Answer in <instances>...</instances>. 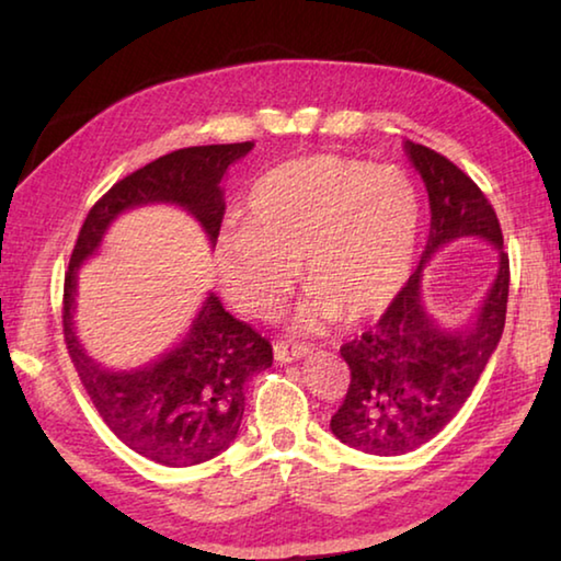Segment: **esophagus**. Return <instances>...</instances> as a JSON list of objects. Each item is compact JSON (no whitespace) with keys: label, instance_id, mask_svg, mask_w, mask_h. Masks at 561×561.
I'll use <instances>...</instances> for the list:
<instances>
[{"label":"esophagus","instance_id":"1","mask_svg":"<svg viewBox=\"0 0 561 561\" xmlns=\"http://www.w3.org/2000/svg\"><path fill=\"white\" fill-rule=\"evenodd\" d=\"M307 354H309V346L294 344V341H274V358H277L279 364H289V360L304 358Z\"/></svg>","mask_w":561,"mask_h":561}]
</instances>
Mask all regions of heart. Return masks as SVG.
I'll return each mask as SVG.
<instances>
[{"label": "heart", "mask_w": 561, "mask_h": 561, "mask_svg": "<svg viewBox=\"0 0 561 561\" xmlns=\"http://www.w3.org/2000/svg\"><path fill=\"white\" fill-rule=\"evenodd\" d=\"M417 217L415 190L396 168L329 153L284 160L247 193L244 227L217 240V274L237 309L270 317L299 267L314 294L299 324H356L381 314L401 289Z\"/></svg>", "instance_id": "1"}]
</instances>
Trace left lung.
Here are the masks:
<instances>
[{
    "label": "left lung",
    "instance_id": "1",
    "mask_svg": "<svg viewBox=\"0 0 561 561\" xmlns=\"http://www.w3.org/2000/svg\"><path fill=\"white\" fill-rule=\"evenodd\" d=\"M431 201V234L411 279L358 339L341 346L351 383L331 415L341 443L371 455H403L435 438L468 401L505 329L510 257L485 193L433 148L405 144ZM474 233L501 250V272L470 330L443 332L420 297L422 264L458 236Z\"/></svg>",
    "mask_w": 561,
    "mask_h": 561
}]
</instances>
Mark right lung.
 Here are the masks:
<instances>
[{"instance_id": "obj_1", "label": "right lung", "mask_w": 561, "mask_h": 561, "mask_svg": "<svg viewBox=\"0 0 561 561\" xmlns=\"http://www.w3.org/2000/svg\"><path fill=\"white\" fill-rule=\"evenodd\" d=\"M252 146L244 140L180 148L118 180L89 210L64 277V341L83 388L103 423L130 450L168 468L210 460L234 440L244 413V381L272 366L270 339L234 319L210 294L190 334L170 354L138 371H108L76 339V270L99 250L106 227L136 205L185 207L215 242L225 215L220 180Z\"/></svg>"}]
</instances>
